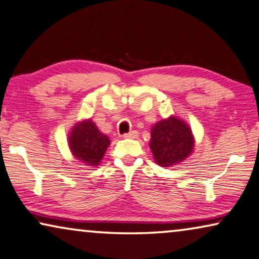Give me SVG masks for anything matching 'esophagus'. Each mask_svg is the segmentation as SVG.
<instances>
[{
    "instance_id": "obj_1",
    "label": "esophagus",
    "mask_w": 259,
    "mask_h": 259,
    "mask_svg": "<svg viewBox=\"0 0 259 259\" xmlns=\"http://www.w3.org/2000/svg\"><path fill=\"white\" fill-rule=\"evenodd\" d=\"M137 136H138V133H137L136 130H133V131H130V133H128V134L123 135V137H125V138H137Z\"/></svg>"
}]
</instances>
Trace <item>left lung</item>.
<instances>
[{"label": "left lung", "mask_w": 259, "mask_h": 259, "mask_svg": "<svg viewBox=\"0 0 259 259\" xmlns=\"http://www.w3.org/2000/svg\"><path fill=\"white\" fill-rule=\"evenodd\" d=\"M191 129L181 119H163L151 128L150 148L155 162L161 166L177 164L188 157L194 149Z\"/></svg>", "instance_id": "1"}]
</instances>
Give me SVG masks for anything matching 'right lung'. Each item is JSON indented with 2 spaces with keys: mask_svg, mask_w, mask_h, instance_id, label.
I'll return each instance as SVG.
<instances>
[{
  "mask_svg": "<svg viewBox=\"0 0 259 259\" xmlns=\"http://www.w3.org/2000/svg\"><path fill=\"white\" fill-rule=\"evenodd\" d=\"M109 144L110 140L100 133L92 119L75 125L69 136L72 155L87 165H98Z\"/></svg>",
  "mask_w": 259,
  "mask_h": 259,
  "instance_id": "1",
  "label": "right lung"
}]
</instances>
